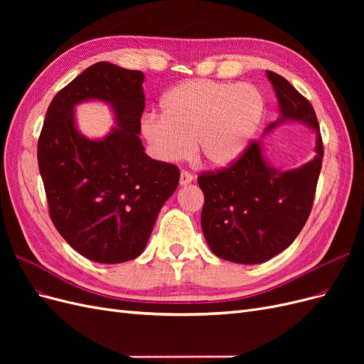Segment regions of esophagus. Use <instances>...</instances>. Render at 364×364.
Wrapping results in <instances>:
<instances>
[{"label": "esophagus", "mask_w": 364, "mask_h": 364, "mask_svg": "<svg viewBox=\"0 0 364 364\" xmlns=\"http://www.w3.org/2000/svg\"><path fill=\"white\" fill-rule=\"evenodd\" d=\"M193 181H194V178H193V174H191V173H188V171H182V173H181L179 183H181L182 186H185V185L191 183Z\"/></svg>", "instance_id": "34e87169"}]
</instances>
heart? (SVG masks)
<instances>
[{
	"instance_id": "b5f03b06",
	"label": "heart",
	"mask_w": 364,
	"mask_h": 364,
	"mask_svg": "<svg viewBox=\"0 0 364 364\" xmlns=\"http://www.w3.org/2000/svg\"><path fill=\"white\" fill-rule=\"evenodd\" d=\"M162 114L141 121L150 153L178 162L196 151L211 167H228L243 155L264 115V98L250 83L206 79L173 86L161 100Z\"/></svg>"
}]
</instances>
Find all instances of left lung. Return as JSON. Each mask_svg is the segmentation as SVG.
<instances>
[{"mask_svg": "<svg viewBox=\"0 0 364 364\" xmlns=\"http://www.w3.org/2000/svg\"><path fill=\"white\" fill-rule=\"evenodd\" d=\"M278 98L279 118L264 135L284 123H301L316 134V156L299 168L279 170L253 141L229 168L199 176L205 196L202 230L215 255L237 264H261L287 249L311 213L322 168L323 144L311 103L279 74L267 71Z\"/></svg>", "mask_w": 364, "mask_h": 364, "instance_id": "left-lung-1", "label": "left lung"}]
</instances>
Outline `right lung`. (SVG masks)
Instances as JSON below:
<instances>
[{
	"mask_svg": "<svg viewBox=\"0 0 364 364\" xmlns=\"http://www.w3.org/2000/svg\"><path fill=\"white\" fill-rule=\"evenodd\" d=\"M144 74L98 62L56 94L38 142L50 217L85 258L118 264L146 249L162 205L179 185L176 165L149 158L139 139ZM102 101L116 126L103 139L76 129L73 109Z\"/></svg>",
	"mask_w": 364,
	"mask_h": 364,
	"instance_id": "1",
	"label": "right lung"
}]
</instances>
